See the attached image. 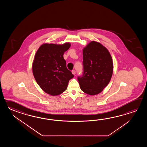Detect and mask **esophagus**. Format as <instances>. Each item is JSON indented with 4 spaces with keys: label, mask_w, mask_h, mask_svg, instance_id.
<instances>
[{
    "label": "esophagus",
    "mask_w": 147,
    "mask_h": 147,
    "mask_svg": "<svg viewBox=\"0 0 147 147\" xmlns=\"http://www.w3.org/2000/svg\"><path fill=\"white\" fill-rule=\"evenodd\" d=\"M71 72H72V74L73 75H75V74H76V71L74 70H72V71H71Z\"/></svg>",
    "instance_id": "esophagus-1"
}]
</instances>
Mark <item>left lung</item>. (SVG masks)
<instances>
[{"mask_svg":"<svg viewBox=\"0 0 147 147\" xmlns=\"http://www.w3.org/2000/svg\"><path fill=\"white\" fill-rule=\"evenodd\" d=\"M82 53L84 72L78 77L81 90L92 96L99 94L112 77V57L106 47L94 41L88 44Z\"/></svg>","mask_w":147,"mask_h":147,"instance_id":"left-lung-1","label":"left lung"}]
</instances>
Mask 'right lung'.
Wrapping results in <instances>:
<instances>
[{"label": "right lung", "mask_w": 147, "mask_h": 147, "mask_svg": "<svg viewBox=\"0 0 147 147\" xmlns=\"http://www.w3.org/2000/svg\"><path fill=\"white\" fill-rule=\"evenodd\" d=\"M71 45L44 44L38 49L33 63L34 79L43 90L51 96L62 94L67 88L69 80L74 77L67 68L63 53Z\"/></svg>", "instance_id": "right-lung-1"}]
</instances>
